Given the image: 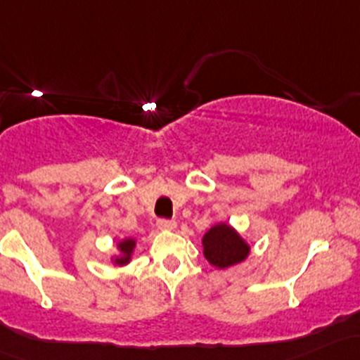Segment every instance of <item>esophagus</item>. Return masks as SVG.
I'll use <instances>...</instances> for the list:
<instances>
[{"label":"esophagus","instance_id":"esophagus-1","mask_svg":"<svg viewBox=\"0 0 360 360\" xmlns=\"http://www.w3.org/2000/svg\"><path fill=\"white\" fill-rule=\"evenodd\" d=\"M157 227H159L160 231H174V229H176V222H174V220L162 219L157 222Z\"/></svg>","mask_w":360,"mask_h":360}]
</instances>
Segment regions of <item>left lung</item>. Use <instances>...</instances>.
I'll use <instances>...</instances> for the list:
<instances>
[{
  "mask_svg": "<svg viewBox=\"0 0 360 360\" xmlns=\"http://www.w3.org/2000/svg\"><path fill=\"white\" fill-rule=\"evenodd\" d=\"M203 256L217 270L243 263L250 256L251 244L227 222L212 225L201 238Z\"/></svg>",
  "mask_w": 360,
  "mask_h": 360,
  "instance_id": "8db88e82",
  "label": "left lung"
}]
</instances>
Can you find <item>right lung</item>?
Instances as JSON below:
<instances>
[{"instance_id": "add662e5", "label": "right lung", "mask_w": 360, "mask_h": 360, "mask_svg": "<svg viewBox=\"0 0 360 360\" xmlns=\"http://www.w3.org/2000/svg\"><path fill=\"white\" fill-rule=\"evenodd\" d=\"M138 240L135 238H124L116 243V255L110 256V263L112 266H126V264L131 263L133 255H135V248H136Z\"/></svg>"}]
</instances>
